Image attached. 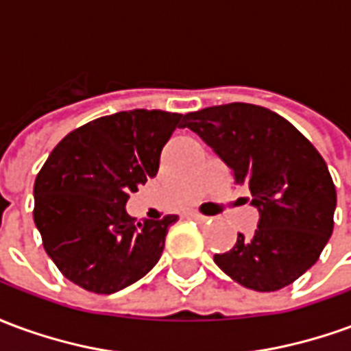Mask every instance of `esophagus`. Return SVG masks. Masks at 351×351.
<instances>
[{"mask_svg": "<svg viewBox=\"0 0 351 351\" xmlns=\"http://www.w3.org/2000/svg\"><path fill=\"white\" fill-rule=\"evenodd\" d=\"M190 218H191V220L199 221V223H203V221L208 220L206 216H203V214H199V213H191V214H190Z\"/></svg>", "mask_w": 351, "mask_h": 351, "instance_id": "34e87169", "label": "esophagus"}]
</instances>
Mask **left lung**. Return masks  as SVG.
<instances>
[{
    "instance_id": "obj_1",
    "label": "left lung",
    "mask_w": 351,
    "mask_h": 351,
    "mask_svg": "<svg viewBox=\"0 0 351 351\" xmlns=\"http://www.w3.org/2000/svg\"><path fill=\"white\" fill-rule=\"evenodd\" d=\"M246 184L258 229L243 233L214 261L237 284L256 291L289 286L316 263L332 233L337 190L324 158L295 125L250 103L206 107L184 116Z\"/></svg>"
}]
</instances>
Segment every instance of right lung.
Masks as SVG:
<instances>
[{"label": "right lung", "instance_id": "right-lung-1", "mask_svg": "<svg viewBox=\"0 0 351 351\" xmlns=\"http://www.w3.org/2000/svg\"><path fill=\"white\" fill-rule=\"evenodd\" d=\"M184 116L122 110L65 135L35 178L34 220L43 246L65 278L110 295L145 276L161 258L178 216L137 221L131 191L158 175L163 146Z\"/></svg>", "mask_w": 351, "mask_h": 351}]
</instances>
